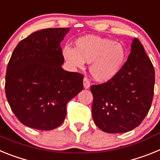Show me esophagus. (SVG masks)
I'll list each match as a JSON object with an SVG mask.
<instances>
[{
	"instance_id": "34e87169",
	"label": "esophagus",
	"mask_w": 160,
	"mask_h": 160,
	"mask_svg": "<svg viewBox=\"0 0 160 160\" xmlns=\"http://www.w3.org/2000/svg\"><path fill=\"white\" fill-rule=\"evenodd\" d=\"M83 87H84L85 89H88L90 87V82H89L87 78H84V79H83Z\"/></svg>"
}]
</instances>
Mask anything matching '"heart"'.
I'll list each match as a JSON object with an SVG mask.
<instances>
[{
	"label": "heart",
	"mask_w": 160,
	"mask_h": 160,
	"mask_svg": "<svg viewBox=\"0 0 160 160\" xmlns=\"http://www.w3.org/2000/svg\"><path fill=\"white\" fill-rule=\"evenodd\" d=\"M75 48L66 46L62 55L68 66L75 70L90 63V75L98 82L111 81L123 68L128 53L125 46L109 38L84 36L74 42Z\"/></svg>",
	"instance_id": "obj_1"
}]
</instances>
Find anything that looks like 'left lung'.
<instances>
[{"label": "left lung", "mask_w": 160, "mask_h": 160, "mask_svg": "<svg viewBox=\"0 0 160 160\" xmlns=\"http://www.w3.org/2000/svg\"><path fill=\"white\" fill-rule=\"evenodd\" d=\"M155 70L140 42L135 38L123 68L111 81L93 85L92 116L107 133H124L138 127L152 106Z\"/></svg>", "instance_id": "obj_1"}]
</instances>
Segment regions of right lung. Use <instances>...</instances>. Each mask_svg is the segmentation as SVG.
Returning a JSON list of instances; mask_svg holds the SVG:
<instances>
[{
  "label": "right lung",
  "mask_w": 160,
  "mask_h": 160,
  "mask_svg": "<svg viewBox=\"0 0 160 160\" xmlns=\"http://www.w3.org/2000/svg\"><path fill=\"white\" fill-rule=\"evenodd\" d=\"M70 28L31 33L18 44L7 66L5 94L20 122L50 131L64 122L66 104L83 89V75L64 70L60 43Z\"/></svg>",
  "instance_id": "right-lung-1"
}]
</instances>
